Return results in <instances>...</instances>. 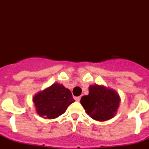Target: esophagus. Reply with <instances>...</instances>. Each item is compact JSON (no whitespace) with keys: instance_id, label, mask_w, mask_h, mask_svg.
Returning <instances> with one entry per match:
<instances>
[{"instance_id":"1","label":"esophagus","mask_w":149,"mask_h":149,"mask_svg":"<svg viewBox=\"0 0 149 149\" xmlns=\"http://www.w3.org/2000/svg\"><path fill=\"white\" fill-rule=\"evenodd\" d=\"M80 99H81V97L80 96H77L75 98V100H76V101H77V102H80Z\"/></svg>"}]
</instances>
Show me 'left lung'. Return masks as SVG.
I'll return each instance as SVG.
<instances>
[{"label":"left lung","mask_w":149,"mask_h":149,"mask_svg":"<svg viewBox=\"0 0 149 149\" xmlns=\"http://www.w3.org/2000/svg\"><path fill=\"white\" fill-rule=\"evenodd\" d=\"M121 101L118 93L103 85L89 86V93L84 95L80 103L85 112L94 120L105 122L115 116Z\"/></svg>","instance_id":"left-lung-1"}]
</instances>
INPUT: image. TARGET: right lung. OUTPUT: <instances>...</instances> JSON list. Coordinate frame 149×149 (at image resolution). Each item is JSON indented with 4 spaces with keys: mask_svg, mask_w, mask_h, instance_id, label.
<instances>
[{
    "mask_svg": "<svg viewBox=\"0 0 149 149\" xmlns=\"http://www.w3.org/2000/svg\"><path fill=\"white\" fill-rule=\"evenodd\" d=\"M32 101L37 114L47 119H54L64 114L67 107L75 102L70 90L58 83L35 94Z\"/></svg>",
    "mask_w": 149,
    "mask_h": 149,
    "instance_id": "1",
    "label": "right lung"
}]
</instances>
